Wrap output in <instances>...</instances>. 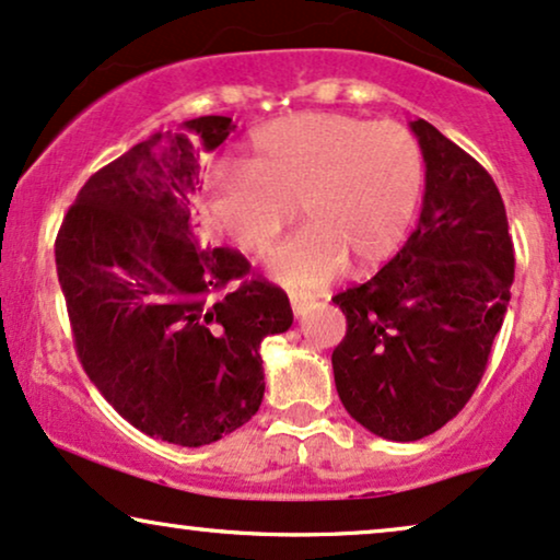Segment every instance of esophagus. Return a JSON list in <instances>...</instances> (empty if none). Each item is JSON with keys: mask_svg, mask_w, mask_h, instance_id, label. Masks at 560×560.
I'll return each instance as SVG.
<instances>
[{"mask_svg": "<svg viewBox=\"0 0 560 560\" xmlns=\"http://www.w3.org/2000/svg\"><path fill=\"white\" fill-rule=\"evenodd\" d=\"M290 306H293V314L295 316H303L311 306V298L306 295H290Z\"/></svg>", "mask_w": 560, "mask_h": 560, "instance_id": "34e87169", "label": "esophagus"}]
</instances>
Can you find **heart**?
Masks as SVG:
<instances>
[{
	"instance_id": "b5f03b06",
	"label": "heart",
	"mask_w": 560,
	"mask_h": 560,
	"mask_svg": "<svg viewBox=\"0 0 560 560\" xmlns=\"http://www.w3.org/2000/svg\"><path fill=\"white\" fill-rule=\"evenodd\" d=\"M424 187L411 130L339 113H301L254 130L246 166H215L206 221L238 249L265 257L298 213L308 223L272 254L288 288H318L347 262H386L409 231Z\"/></svg>"
}]
</instances>
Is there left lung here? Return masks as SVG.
<instances>
[{"label":"left lung","mask_w":560,"mask_h":560,"mask_svg":"<svg viewBox=\"0 0 560 560\" xmlns=\"http://www.w3.org/2000/svg\"><path fill=\"white\" fill-rule=\"evenodd\" d=\"M427 185L394 259L331 298L347 334L331 352L345 409L383 440L438 432L481 383L514 280V244L491 174L432 122L413 120Z\"/></svg>","instance_id":"8db88e82"}]
</instances>
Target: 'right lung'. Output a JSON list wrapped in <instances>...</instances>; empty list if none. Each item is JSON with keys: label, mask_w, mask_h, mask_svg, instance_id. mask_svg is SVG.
I'll return each instance as SVG.
<instances>
[{"label": "right lung", "mask_w": 560, "mask_h": 560, "mask_svg": "<svg viewBox=\"0 0 560 560\" xmlns=\"http://www.w3.org/2000/svg\"><path fill=\"white\" fill-rule=\"evenodd\" d=\"M223 115L154 133L94 172L63 215L56 270L84 373L149 438L200 447L238 430L265 396L259 345L293 324L278 285L229 246L195 236L200 151Z\"/></svg>", "instance_id": "1"}]
</instances>
